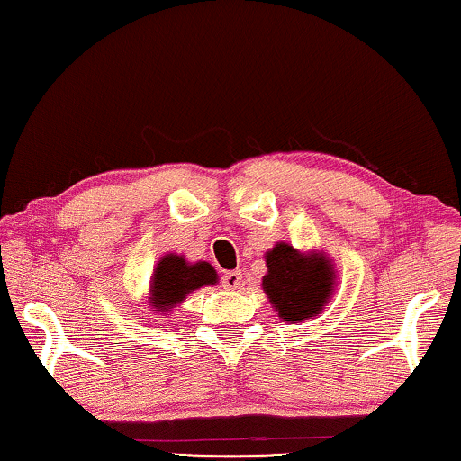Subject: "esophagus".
Segmentation results:
<instances>
[{"label": "esophagus", "mask_w": 461, "mask_h": 461, "mask_svg": "<svg viewBox=\"0 0 461 461\" xmlns=\"http://www.w3.org/2000/svg\"><path fill=\"white\" fill-rule=\"evenodd\" d=\"M221 281H223V287H228V290H236V287L242 285V273H240V271H225Z\"/></svg>", "instance_id": "obj_1"}]
</instances>
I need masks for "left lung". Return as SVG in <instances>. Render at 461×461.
Masks as SVG:
<instances>
[{"label": "left lung", "instance_id": "obj_1", "mask_svg": "<svg viewBox=\"0 0 461 461\" xmlns=\"http://www.w3.org/2000/svg\"><path fill=\"white\" fill-rule=\"evenodd\" d=\"M263 290L284 321L317 317L331 296L333 269L322 254H300L290 244L267 252Z\"/></svg>", "mask_w": 461, "mask_h": 461}]
</instances>
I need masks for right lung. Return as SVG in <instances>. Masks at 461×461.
I'll return each instance as SVG.
<instances>
[{"label": "right lung", "instance_id": "1", "mask_svg": "<svg viewBox=\"0 0 461 461\" xmlns=\"http://www.w3.org/2000/svg\"><path fill=\"white\" fill-rule=\"evenodd\" d=\"M217 284V273L209 263L188 265L184 257L167 254L157 265L153 275V285H150V300L157 311L167 312L169 308L186 298V294L198 290L203 285Z\"/></svg>", "mask_w": 461, "mask_h": 461}]
</instances>
